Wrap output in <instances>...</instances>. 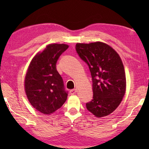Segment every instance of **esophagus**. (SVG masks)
Returning a JSON list of instances; mask_svg holds the SVG:
<instances>
[{
    "label": "esophagus",
    "mask_w": 149,
    "mask_h": 149,
    "mask_svg": "<svg viewBox=\"0 0 149 149\" xmlns=\"http://www.w3.org/2000/svg\"><path fill=\"white\" fill-rule=\"evenodd\" d=\"M76 92H77V89H72V90L70 91V94H71V95H74V94H75V93H76Z\"/></svg>",
    "instance_id": "1"
}]
</instances>
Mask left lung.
I'll use <instances>...</instances> for the list:
<instances>
[{"label":"left lung","mask_w":149,"mask_h":149,"mask_svg":"<svg viewBox=\"0 0 149 149\" xmlns=\"http://www.w3.org/2000/svg\"><path fill=\"white\" fill-rule=\"evenodd\" d=\"M76 51L89 65L93 80V99L87 109L97 118L116 109L126 91L124 67L120 55L104 42L77 43Z\"/></svg>","instance_id":"8db88e82"}]
</instances>
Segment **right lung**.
<instances>
[{
    "mask_svg": "<svg viewBox=\"0 0 149 149\" xmlns=\"http://www.w3.org/2000/svg\"><path fill=\"white\" fill-rule=\"evenodd\" d=\"M69 45L49 44L33 58L24 80L30 104L42 114L50 115L64 104L68 97L62 77L56 68L57 60Z\"/></svg>",
    "mask_w": 149,
    "mask_h": 149,
    "instance_id": "add662e5",
    "label": "right lung"
}]
</instances>
